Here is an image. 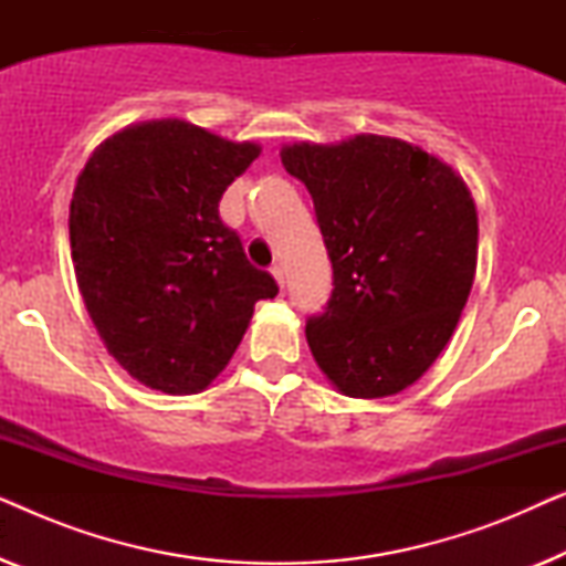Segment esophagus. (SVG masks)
Masks as SVG:
<instances>
[{"label":"esophagus","instance_id":"obj_1","mask_svg":"<svg viewBox=\"0 0 566 566\" xmlns=\"http://www.w3.org/2000/svg\"><path fill=\"white\" fill-rule=\"evenodd\" d=\"M270 273H273L275 283H277V289H283V285H285V273H283V268H281V265H273V268H270Z\"/></svg>","mask_w":566,"mask_h":566}]
</instances>
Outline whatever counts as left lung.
<instances>
[{
	"label": "left lung",
	"mask_w": 566,
	"mask_h": 566,
	"mask_svg": "<svg viewBox=\"0 0 566 566\" xmlns=\"http://www.w3.org/2000/svg\"><path fill=\"white\" fill-rule=\"evenodd\" d=\"M312 192L335 289L306 322L316 366L339 394L381 399L412 386L451 339L474 285L479 219L451 165L391 136L283 144Z\"/></svg>",
	"instance_id": "8db88e82"
}]
</instances>
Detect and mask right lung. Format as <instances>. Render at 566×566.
Wrapping results in <instances>:
<instances>
[{"instance_id":"add662e5","label":"right lung","mask_w":566,"mask_h":566,"mask_svg":"<svg viewBox=\"0 0 566 566\" xmlns=\"http://www.w3.org/2000/svg\"><path fill=\"white\" fill-rule=\"evenodd\" d=\"M260 151L180 118L144 120L107 136L76 177V285L107 353L149 389L203 391L254 304L277 293L219 219L223 190Z\"/></svg>"}]
</instances>
